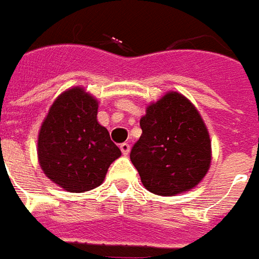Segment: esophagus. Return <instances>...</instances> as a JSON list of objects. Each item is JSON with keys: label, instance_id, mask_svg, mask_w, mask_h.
<instances>
[{"label": "esophagus", "instance_id": "1", "mask_svg": "<svg viewBox=\"0 0 259 259\" xmlns=\"http://www.w3.org/2000/svg\"><path fill=\"white\" fill-rule=\"evenodd\" d=\"M120 149H121V152L124 156H127L128 153H130V145H128L127 142L121 143V145H120Z\"/></svg>", "mask_w": 259, "mask_h": 259}]
</instances>
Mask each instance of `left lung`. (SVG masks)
Returning a JSON list of instances; mask_svg holds the SVG:
<instances>
[{
  "label": "left lung",
  "instance_id": "1",
  "mask_svg": "<svg viewBox=\"0 0 259 259\" xmlns=\"http://www.w3.org/2000/svg\"><path fill=\"white\" fill-rule=\"evenodd\" d=\"M142 137L130 157L143 186L160 196L192 189L208 171L211 142L199 111L185 96L169 92L141 118Z\"/></svg>",
  "mask_w": 259,
  "mask_h": 259
}]
</instances>
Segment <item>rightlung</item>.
Masks as SVG:
<instances>
[{"instance_id":"1","label":"right lung","mask_w":259,"mask_h":259,"mask_svg":"<svg viewBox=\"0 0 259 259\" xmlns=\"http://www.w3.org/2000/svg\"><path fill=\"white\" fill-rule=\"evenodd\" d=\"M96 114L98 102L82 88H73L55 101L41 125L39 165L51 181L69 192L99 186L110 164L121 156Z\"/></svg>"}]
</instances>
